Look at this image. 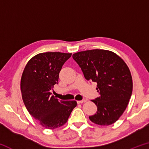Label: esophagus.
<instances>
[{"mask_svg": "<svg viewBox=\"0 0 149 149\" xmlns=\"http://www.w3.org/2000/svg\"><path fill=\"white\" fill-rule=\"evenodd\" d=\"M86 101H87L86 99H84V100H77V102L78 103V104H81V103L85 102H86Z\"/></svg>", "mask_w": 149, "mask_h": 149, "instance_id": "1", "label": "esophagus"}]
</instances>
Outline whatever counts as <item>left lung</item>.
Masks as SVG:
<instances>
[{
  "instance_id": "obj_1",
  "label": "left lung",
  "mask_w": 149,
  "mask_h": 149,
  "mask_svg": "<svg viewBox=\"0 0 149 149\" xmlns=\"http://www.w3.org/2000/svg\"><path fill=\"white\" fill-rule=\"evenodd\" d=\"M84 77L97 83L100 96L92 100L97 107L89 116L96 124L108 125L116 122L129 103L133 90L132 77L125 62L114 52L95 49L73 54Z\"/></svg>"
}]
</instances>
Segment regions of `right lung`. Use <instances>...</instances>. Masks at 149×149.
Wrapping results in <instances>:
<instances>
[{
    "label": "right lung",
    "mask_w": 149,
    "mask_h": 149,
    "mask_svg": "<svg viewBox=\"0 0 149 149\" xmlns=\"http://www.w3.org/2000/svg\"><path fill=\"white\" fill-rule=\"evenodd\" d=\"M71 53L45 52L27 62L21 79L22 99L27 110L40 124L53 130L64 124L77 106L75 100H61L52 95L59 73Z\"/></svg>",
    "instance_id": "right-lung-1"
}]
</instances>
